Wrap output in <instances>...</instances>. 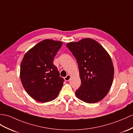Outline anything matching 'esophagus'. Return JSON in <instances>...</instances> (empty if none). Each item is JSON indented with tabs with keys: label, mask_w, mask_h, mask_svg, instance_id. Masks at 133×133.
Listing matches in <instances>:
<instances>
[{
	"label": "esophagus",
	"mask_w": 133,
	"mask_h": 133,
	"mask_svg": "<svg viewBox=\"0 0 133 133\" xmlns=\"http://www.w3.org/2000/svg\"><path fill=\"white\" fill-rule=\"evenodd\" d=\"M70 78H71V76L70 75H68V76H66L64 78V79L66 81H68L70 80Z\"/></svg>",
	"instance_id": "obj_1"
}]
</instances>
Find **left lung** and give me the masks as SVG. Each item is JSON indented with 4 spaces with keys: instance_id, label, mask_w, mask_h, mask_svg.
I'll use <instances>...</instances> for the list:
<instances>
[{
    "instance_id": "left-lung-1",
    "label": "left lung",
    "mask_w": 133,
    "mask_h": 133,
    "mask_svg": "<svg viewBox=\"0 0 133 133\" xmlns=\"http://www.w3.org/2000/svg\"><path fill=\"white\" fill-rule=\"evenodd\" d=\"M66 47L78 65L81 85L76 91V96L87 103L102 100L111 89L114 76V66L108 52L96 41L89 38L69 42Z\"/></svg>"
}]
</instances>
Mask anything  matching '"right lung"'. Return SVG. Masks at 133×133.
I'll return each mask as SVG.
<instances>
[{
    "label": "right lung",
    "instance_id": "obj_1",
    "mask_svg": "<svg viewBox=\"0 0 133 133\" xmlns=\"http://www.w3.org/2000/svg\"><path fill=\"white\" fill-rule=\"evenodd\" d=\"M63 42L44 39L24 55L20 66V79L25 91L33 99L46 103L57 98L64 78L60 76L54 58Z\"/></svg>",
    "mask_w": 133,
    "mask_h": 133
}]
</instances>
